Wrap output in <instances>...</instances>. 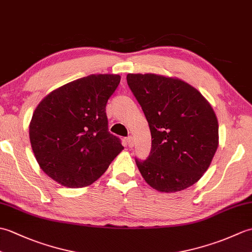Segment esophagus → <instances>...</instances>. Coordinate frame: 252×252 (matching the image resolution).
Masks as SVG:
<instances>
[{"label": "esophagus", "mask_w": 252, "mask_h": 252, "mask_svg": "<svg viewBox=\"0 0 252 252\" xmlns=\"http://www.w3.org/2000/svg\"><path fill=\"white\" fill-rule=\"evenodd\" d=\"M126 144L129 147H133V145H134V140H133L132 136L126 137Z\"/></svg>", "instance_id": "34e87169"}]
</instances>
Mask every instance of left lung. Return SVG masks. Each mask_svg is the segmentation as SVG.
Wrapping results in <instances>:
<instances>
[{"label": "left lung", "instance_id": "left-lung-1", "mask_svg": "<svg viewBox=\"0 0 252 252\" xmlns=\"http://www.w3.org/2000/svg\"><path fill=\"white\" fill-rule=\"evenodd\" d=\"M127 85L145 115L152 134L138 170L154 189L183 190L200 180L219 146V125L209 101L194 87L155 73H129Z\"/></svg>", "mask_w": 252, "mask_h": 252}]
</instances>
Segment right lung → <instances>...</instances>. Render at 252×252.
Returning a JSON list of instances; mask_svg holds the SVG:
<instances>
[{
    "mask_svg": "<svg viewBox=\"0 0 252 252\" xmlns=\"http://www.w3.org/2000/svg\"><path fill=\"white\" fill-rule=\"evenodd\" d=\"M119 74H91L53 91L29 126L32 151L43 172L63 186L92 184L123 149L108 131L106 104Z\"/></svg>",
    "mask_w": 252,
    "mask_h": 252,
    "instance_id": "obj_1",
    "label": "right lung"
}]
</instances>
